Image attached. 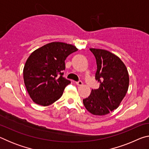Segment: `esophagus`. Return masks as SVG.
Wrapping results in <instances>:
<instances>
[{
	"instance_id": "obj_1",
	"label": "esophagus",
	"mask_w": 149,
	"mask_h": 149,
	"mask_svg": "<svg viewBox=\"0 0 149 149\" xmlns=\"http://www.w3.org/2000/svg\"><path fill=\"white\" fill-rule=\"evenodd\" d=\"M76 84L77 85H79V86H81V85H83V82L81 80H79V81H78L76 82Z\"/></svg>"
}]
</instances>
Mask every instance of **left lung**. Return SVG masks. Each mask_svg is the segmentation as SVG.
I'll return each mask as SVG.
<instances>
[{
    "label": "left lung",
    "mask_w": 149,
    "mask_h": 149,
    "mask_svg": "<svg viewBox=\"0 0 149 149\" xmlns=\"http://www.w3.org/2000/svg\"><path fill=\"white\" fill-rule=\"evenodd\" d=\"M97 65L95 79L99 88L92 89L91 93L83 100L86 109L92 114H108L119 107L127 92L129 74L119 57L108 50L90 49Z\"/></svg>",
    "instance_id": "8db88e82"
}]
</instances>
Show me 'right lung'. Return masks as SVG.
I'll return each instance as SVG.
<instances>
[{
  "label": "right lung",
  "mask_w": 149,
  "mask_h": 149,
  "mask_svg": "<svg viewBox=\"0 0 149 149\" xmlns=\"http://www.w3.org/2000/svg\"><path fill=\"white\" fill-rule=\"evenodd\" d=\"M77 50L74 45L52 42L31 54L23 74L27 92L35 103L45 107L62 97L65 87L71 83L63 77L65 60Z\"/></svg>",
  "instance_id": "add662e5"
}]
</instances>
